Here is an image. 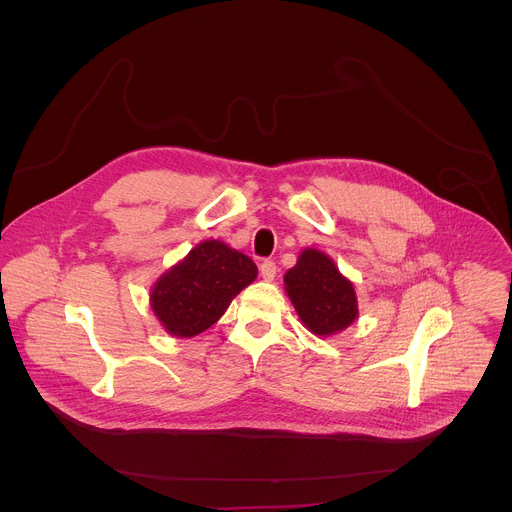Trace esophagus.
<instances>
[{
	"label": "esophagus",
	"instance_id": "1",
	"mask_svg": "<svg viewBox=\"0 0 512 512\" xmlns=\"http://www.w3.org/2000/svg\"><path fill=\"white\" fill-rule=\"evenodd\" d=\"M276 274H278V266H276V262H272V260H264V262L260 264V276H262L266 282H272V280L276 278Z\"/></svg>",
	"mask_w": 512,
	"mask_h": 512
}]
</instances>
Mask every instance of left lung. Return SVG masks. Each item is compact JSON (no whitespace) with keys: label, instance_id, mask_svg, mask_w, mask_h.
I'll return each mask as SVG.
<instances>
[{"label":"left lung","instance_id":"1","mask_svg":"<svg viewBox=\"0 0 512 512\" xmlns=\"http://www.w3.org/2000/svg\"><path fill=\"white\" fill-rule=\"evenodd\" d=\"M284 284L301 323L319 337L335 335L359 317L351 280L315 248H305L299 254L297 264L286 272Z\"/></svg>","mask_w":512,"mask_h":512}]
</instances>
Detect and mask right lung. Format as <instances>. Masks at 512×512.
Wrapping results in <instances>:
<instances>
[{"mask_svg": "<svg viewBox=\"0 0 512 512\" xmlns=\"http://www.w3.org/2000/svg\"><path fill=\"white\" fill-rule=\"evenodd\" d=\"M256 276L248 256L220 240H205L153 284L151 309L167 333L195 337L215 325Z\"/></svg>", "mask_w": 512, "mask_h": 512, "instance_id": "right-lung-1", "label": "right lung"}]
</instances>
